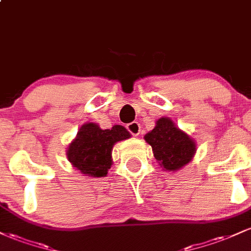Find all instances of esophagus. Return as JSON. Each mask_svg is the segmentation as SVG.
Returning <instances> with one entry per match:
<instances>
[{
	"mask_svg": "<svg viewBox=\"0 0 251 251\" xmlns=\"http://www.w3.org/2000/svg\"><path fill=\"white\" fill-rule=\"evenodd\" d=\"M126 127H127L128 132H129V133H131V134L138 135V134L140 133V125H139V124H138L137 122H133V123L128 124V125L126 126Z\"/></svg>",
	"mask_w": 251,
	"mask_h": 251,
	"instance_id": "34e87169",
	"label": "esophagus"
}]
</instances>
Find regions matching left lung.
<instances>
[{
  "label": "left lung",
  "mask_w": 251,
  "mask_h": 251,
  "mask_svg": "<svg viewBox=\"0 0 251 251\" xmlns=\"http://www.w3.org/2000/svg\"><path fill=\"white\" fill-rule=\"evenodd\" d=\"M144 139L152 146L154 158L165 171L181 169L191 162L196 153L195 140L166 117L158 119L154 128Z\"/></svg>",
  "instance_id": "left-lung-1"
}]
</instances>
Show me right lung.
Wrapping results in <instances>:
<instances>
[{"label": "right lung", "mask_w": 251, "mask_h": 251, "mask_svg": "<svg viewBox=\"0 0 251 251\" xmlns=\"http://www.w3.org/2000/svg\"><path fill=\"white\" fill-rule=\"evenodd\" d=\"M129 132L116 125L102 129L94 123L81 126L75 139L67 149V158L73 168L87 177H105L112 166V150L118 142L128 139Z\"/></svg>", "instance_id": "obj_1"}]
</instances>
